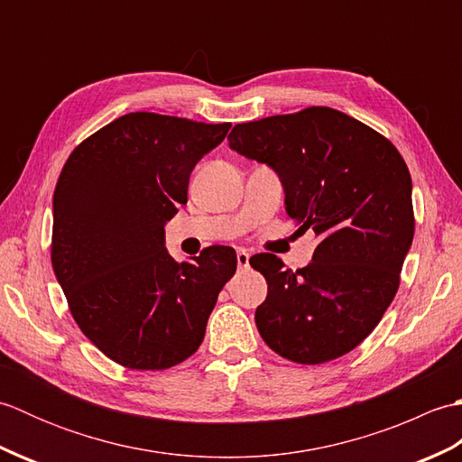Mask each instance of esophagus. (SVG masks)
I'll list each match as a JSON object with an SVG mask.
<instances>
[{"label": "esophagus", "mask_w": 462, "mask_h": 462, "mask_svg": "<svg viewBox=\"0 0 462 462\" xmlns=\"http://www.w3.org/2000/svg\"><path fill=\"white\" fill-rule=\"evenodd\" d=\"M236 260H238V268H248L250 266V254H248V250L240 248L236 252Z\"/></svg>", "instance_id": "1"}]
</instances>
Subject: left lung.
Listing matches in <instances>:
<instances>
[{
	"label": "left lung",
	"mask_w": 462,
	"mask_h": 462,
	"mask_svg": "<svg viewBox=\"0 0 462 462\" xmlns=\"http://www.w3.org/2000/svg\"><path fill=\"white\" fill-rule=\"evenodd\" d=\"M230 149L278 172L286 212L319 238L306 268L250 260L268 282L262 339L283 359L319 365L356 349L393 301L415 234L411 174L395 144L331 106L240 123Z\"/></svg>",
	"instance_id": "8db88e82"
}]
</instances>
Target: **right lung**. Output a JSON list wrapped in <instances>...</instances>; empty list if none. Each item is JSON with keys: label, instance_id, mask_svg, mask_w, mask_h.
Returning a JSON list of instances; mask_svg holds the SVG:
<instances>
[{"label": "right lung", "instance_id": "right-lung-1", "mask_svg": "<svg viewBox=\"0 0 462 462\" xmlns=\"http://www.w3.org/2000/svg\"><path fill=\"white\" fill-rule=\"evenodd\" d=\"M230 123L129 113L69 154L53 194L51 263L77 326L123 367L162 371L200 347L236 252L192 262L164 248V222L189 200L190 172Z\"/></svg>", "mask_w": 462, "mask_h": 462}]
</instances>
